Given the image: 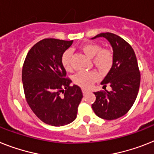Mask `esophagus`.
<instances>
[{
    "instance_id": "esophagus-1",
    "label": "esophagus",
    "mask_w": 154,
    "mask_h": 154,
    "mask_svg": "<svg viewBox=\"0 0 154 154\" xmlns=\"http://www.w3.org/2000/svg\"><path fill=\"white\" fill-rule=\"evenodd\" d=\"M82 91H83L84 95H86L89 92V91H88V90H85V89H82Z\"/></svg>"
}]
</instances>
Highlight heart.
I'll return each instance as SVG.
<instances>
[{"label":"heart","mask_w":154,"mask_h":154,"mask_svg":"<svg viewBox=\"0 0 154 154\" xmlns=\"http://www.w3.org/2000/svg\"><path fill=\"white\" fill-rule=\"evenodd\" d=\"M81 50L88 57L92 58L93 64L101 73H106L112 67L113 62V54L107 48H101V46L97 43H87L81 47ZM71 55L72 53L67 50L63 53L61 58V63L66 70L71 69ZM98 78L95 71L79 72L73 76V82L84 88H88Z\"/></svg>","instance_id":"heart-1"}]
</instances>
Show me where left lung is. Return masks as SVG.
Returning a JSON list of instances; mask_svg holds the SVG:
<instances>
[{"label": "left lung", "mask_w": 154, "mask_h": 154, "mask_svg": "<svg viewBox=\"0 0 154 154\" xmlns=\"http://www.w3.org/2000/svg\"><path fill=\"white\" fill-rule=\"evenodd\" d=\"M96 37L106 38L113 48V65L101 82L103 87L110 85L112 91L94 92L96 100L91 107L100 118L114 120L126 114L135 103L140 72L135 51L127 41L112 33H99L91 39Z\"/></svg>", "instance_id": "1"}]
</instances>
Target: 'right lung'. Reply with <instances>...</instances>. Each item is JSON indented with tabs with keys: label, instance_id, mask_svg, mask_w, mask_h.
I'll return each instance as SVG.
<instances>
[{
	"label": "right lung",
	"instance_id": "1",
	"mask_svg": "<svg viewBox=\"0 0 154 154\" xmlns=\"http://www.w3.org/2000/svg\"><path fill=\"white\" fill-rule=\"evenodd\" d=\"M73 41L47 38L37 42L27 53L22 81L25 97L33 113L44 123L63 126L77 117L83 98L81 88L66 78L62 55Z\"/></svg>",
	"mask_w": 154,
	"mask_h": 154
}]
</instances>
